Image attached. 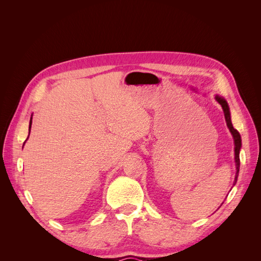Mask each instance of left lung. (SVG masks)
Instances as JSON below:
<instances>
[{
    "label": "left lung",
    "mask_w": 261,
    "mask_h": 261,
    "mask_svg": "<svg viewBox=\"0 0 261 261\" xmlns=\"http://www.w3.org/2000/svg\"><path fill=\"white\" fill-rule=\"evenodd\" d=\"M217 101L219 102V103L221 105V107H222L223 111H224V116H225V121H226V125L228 129H230L231 134L233 135V138H234V145H235V163H236V176H235V183L236 180H238V176H239V172H240V149H241V146H242V139H241V135L240 133L236 130L233 125H232V122H231V115H230V109H228V106L226 103V101L221 98L219 96L216 97Z\"/></svg>",
    "instance_id": "obj_1"
}]
</instances>
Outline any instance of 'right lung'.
Masks as SVG:
<instances>
[{"instance_id": "right-lung-1", "label": "right lung", "mask_w": 261, "mask_h": 261, "mask_svg": "<svg viewBox=\"0 0 261 261\" xmlns=\"http://www.w3.org/2000/svg\"><path fill=\"white\" fill-rule=\"evenodd\" d=\"M30 128H31V118H30V123H29V132H30ZM23 145H25V143H23Z\"/></svg>"}]
</instances>
